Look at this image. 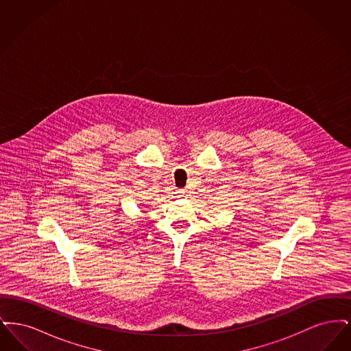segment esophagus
I'll return each instance as SVG.
<instances>
[{"instance_id": "34e87169", "label": "esophagus", "mask_w": 351, "mask_h": 351, "mask_svg": "<svg viewBox=\"0 0 351 351\" xmlns=\"http://www.w3.org/2000/svg\"><path fill=\"white\" fill-rule=\"evenodd\" d=\"M178 193H179V197H182V199H186V197L189 196L188 189H182V191H179Z\"/></svg>"}]
</instances>
